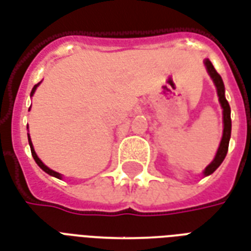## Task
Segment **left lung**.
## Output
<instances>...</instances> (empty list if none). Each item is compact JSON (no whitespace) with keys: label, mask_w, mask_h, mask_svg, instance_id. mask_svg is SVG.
Segmentation results:
<instances>
[{"label":"left lung","mask_w":251,"mask_h":251,"mask_svg":"<svg viewBox=\"0 0 251 251\" xmlns=\"http://www.w3.org/2000/svg\"><path fill=\"white\" fill-rule=\"evenodd\" d=\"M205 66H206V70H208L210 78L213 79V82L216 84V88H217V95L218 100L221 103L222 107V114H224V133H222L221 143H220V147H218L217 153H216V157L213 160L212 163L209 164L208 167L205 168L204 176H209L212 175L216 169L221 165V163L225 159L226 153H227V148H229V140H230V133H231V119H230V105L227 103L225 98V86H224V82H222V78L220 76L216 69L213 67L212 62L209 59H205Z\"/></svg>","instance_id":"1"}]
</instances>
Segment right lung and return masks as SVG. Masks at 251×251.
Instances as JSON below:
<instances>
[{
	"mask_svg": "<svg viewBox=\"0 0 251 251\" xmlns=\"http://www.w3.org/2000/svg\"><path fill=\"white\" fill-rule=\"evenodd\" d=\"M38 86H39V83H37V84H35V86L33 87V90H31V97H33V94L35 92V90H37V87H38ZM29 111H30V108H29ZM27 137H29V146H30V150H31V154H33V157H34V160H35V163L38 164L39 168L42 169V171H45V172H46L47 175H50V176H54V177H56V178H62L61 173H58V172H55V171L50 169L49 167H46V165H45V164H43L41 160H39V157L37 156V153H35V151H34V147H33V143H31V139H30V136H27Z\"/></svg>",
	"mask_w": 251,
	"mask_h": 251,
	"instance_id": "right-lung-1",
	"label": "right lung"
}]
</instances>
